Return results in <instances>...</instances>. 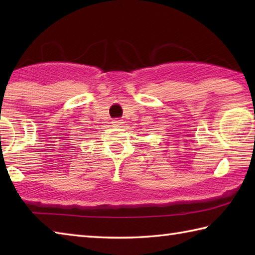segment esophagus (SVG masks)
<instances>
[{
	"mask_svg": "<svg viewBox=\"0 0 255 255\" xmlns=\"http://www.w3.org/2000/svg\"><path fill=\"white\" fill-rule=\"evenodd\" d=\"M112 124L116 125V126H119V125H122L124 123H123V120H120V119H115L114 122H112Z\"/></svg>",
	"mask_w": 255,
	"mask_h": 255,
	"instance_id": "obj_1",
	"label": "esophagus"
}]
</instances>
